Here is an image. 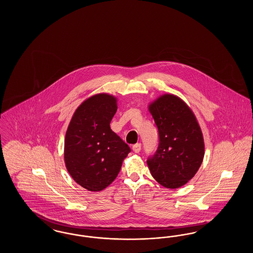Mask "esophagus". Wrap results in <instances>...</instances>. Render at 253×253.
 <instances>
[{"instance_id":"34e87169","label":"esophagus","mask_w":253,"mask_h":253,"mask_svg":"<svg viewBox=\"0 0 253 253\" xmlns=\"http://www.w3.org/2000/svg\"><path fill=\"white\" fill-rule=\"evenodd\" d=\"M140 150H141V144H140V143H136V144H134L132 146V151H133L134 153H139Z\"/></svg>"}]
</instances>
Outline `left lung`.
<instances>
[{
  "label": "left lung",
  "instance_id": "left-lung-1",
  "mask_svg": "<svg viewBox=\"0 0 253 253\" xmlns=\"http://www.w3.org/2000/svg\"><path fill=\"white\" fill-rule=\"evenodd\" d=\"M158 129L157 152L147 160L151 174L165 188L177 189L191 180L205 154L201 128L180 97L165 94L149 105Z\"/></svg>",
  "mask_w": 253,
  "mask_h": 253
}]
</instances>
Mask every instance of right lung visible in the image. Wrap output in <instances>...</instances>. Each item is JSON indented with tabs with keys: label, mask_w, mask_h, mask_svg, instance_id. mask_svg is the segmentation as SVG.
<instances>
[{
	"label": "right lung",
	"mask_w": 253,
	"mask_h": 253,
	"mask_svg": "<svg viewBox=\"0 0 253 253\" xmlns=\"http://www.w3.org/2000/svg\"><path fill=\"white\" fill-rule=\"evenodd\" d=\"M117 110V97L105 93L90 96L75 111L66 131L65 166L73 179L90 192L108 187L131 152L110 128Z\"/></svg>",
	"instance_id": "add662e5"
}]
</instances>
